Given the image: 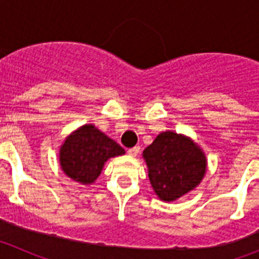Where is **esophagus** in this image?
Instances as JSON below:
<instances>
[{
    "label": "esophagus",
    "instance_id": "obj_1",
    "mask_svg": "<svg viewBox=\"0 0 259 259\" xmlns=\"http://www.w3.org/2000/svg\"><path fill=\"white\" fill-rule=\"evenodd\" d=\"M139 152H140V146H134L131 149H128L127 153L131 155V157H136V155L139 154Z\"/></svg>",
    "mask_w": 259,
    "mask_h": 259
}]
</instances>
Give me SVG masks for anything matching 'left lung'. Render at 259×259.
Instances as JSON below:
<instances>
[{
  "label": "left lung",
  "instance_id": "obj_1",
  "mask_svg": "<svg viewBox=\"0 0 259 259\" xmlns=\"http://www.w3.org/2000/svg\"><path fill=\"white\" fill-rule=\"evenodd\" d=\"M158 197L174 201L194 189L206 171V158L191 139L166 131L143 153Z\"/></svg>",
  "mask_w": 259,
  "mask_h": 259
}]
</instances>
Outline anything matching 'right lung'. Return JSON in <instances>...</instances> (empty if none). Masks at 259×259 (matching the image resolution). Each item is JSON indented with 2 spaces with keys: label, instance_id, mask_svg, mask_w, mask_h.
I'll use <instances>...</instances> for the list:
<instances>
[{
  "label": "right lung",
  "instance_id": "add662e5",
  "mask_svg": "<svg viewBox=\"0 0 259 259\" xmlns=\"http://www.w3.org/2000/svg\"><path fill=\"white\" fill-rule=\"evenodd\" d=\"M124 154V149L92 124H85L66 139L59 152L62 170L71 179L91 184L101 174L105 162Z\"/></svg>",
  "mask_w": 259,
  "mask_h": 259
}]
</instances>
